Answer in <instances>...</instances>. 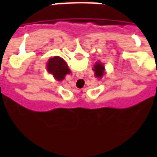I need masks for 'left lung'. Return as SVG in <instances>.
Here are the masks:
<instances>
[{
	"instance_id": "obj_1",
	"label": "left lung",
	"mask_w": 157,
	"mask_h": 157,
	"mask_svg": "<svg viewBox=\"0 0 157 157\" xmlns=\"http://www.w3.org/2000/svg\"><path fill=\"white\" fill-rule=\"evenodd\" d=\"M104 66L103 65H102L100 62H97L96 65H94V68H93V71H95V75L97 77H102V75H103V72H104Z\"/></svg>"
}]
</instances>
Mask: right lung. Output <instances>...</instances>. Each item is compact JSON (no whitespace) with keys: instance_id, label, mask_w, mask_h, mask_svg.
Listing matches in <instances>:
<instances>
[{"instance_id":"1","label":"right lung","mask_w":157,"mask_h":157,"mask_svg":"<svg viewBox=\"0 0 157 157\" xmlns=\"http://www.w3.org/2000/svg\"><path fill=\"white\" fill-rule=\"evenodd\" d=\"M47 70L49 73L53 74L57 81H62L65 78V75L71 73L65 60L59 56L49 59L47 63Z\"/></svg>"}]
</instances>
